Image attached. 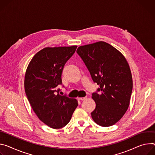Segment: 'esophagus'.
<instances>
[{
  "instance_id": "esophagus-1",
  "label": "esophagus",
  "mask_w": 155,
  "mask_h": 155,
  "mask_svg": "<svg viewBox=\"0 0 155 155\" xmlns=\"http://www.w3.org/2000/svg\"><path fill=\"white\" fill-rule=\"evenodd\" d=\"M87 99V97H79V100H86Z\"/></svg>"
}]
</instances>
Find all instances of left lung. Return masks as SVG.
<instances>
[{"label":"left lung","mask_w":155,"mask_h":155,"mask_svg":"<svg viewBox=\"0 0 155 155\" xmlns=\"http://www.w3.org/2000/svg\"><path fill=\"white\" fill-rule=\"evenodd\" d=\"M81 57L94 82L100 85L92 98L96 104L91 113L95 123L102 127L114 125L128 109L132 91V77L124 56L110 44L99 41L80 46Z\"/></svg>","instance_id":"obj_1"}]
</instances>
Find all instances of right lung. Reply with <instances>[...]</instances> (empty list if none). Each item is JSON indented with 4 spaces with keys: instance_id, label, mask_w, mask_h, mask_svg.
I'll return each mask as SVG.
<instances>
[{
    "instance_id": "right-lung-1",
    "label": "right lung",
    "mask_w": 155,
    "mask_h": 155,
    "mask_svg": "<svg viewBox=\"0 0 155 155\" xmlns=\"http://www.w3.org/2000/svg\"><path fill=\"white\" fill-rule=\"evenodd\" d=\"M77 45L45 47L33 57L25 76V90L29 104L42 122L53 129L65 126L78 105V100L60 95L57 87L61 84L66 62Z\"/></svg>"
}]
</instances>
